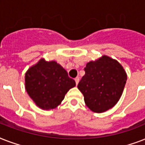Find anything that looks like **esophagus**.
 Here are the masks:
<instances>
[{"instance_id":"obj_1","label":"esophagus","mask_w":145,"mask_h":145,"mask_svg":"<svg viewBox=\"0 0 145 145\" xmlns=\"http://www.w3.org/2000/svg\"><path fill=\"white\" fill-rule=\"evenodd\" d=\"M74 80H75V82H76V85H77V84H78V83H79V80H80L79 77H76V78L74 79Z\"/></svg>"}]
</instances>
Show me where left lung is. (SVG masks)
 <instances>
[{
    "label": "left lung",
    "instance_id": "left-lung-1",
    "mask_svg": "<svg viewBox=\"0 0 145 145\" xmlns=\"http://www.w3.org/2000/svg\"><path fill=\"white\" fill-rule=\"evenodd\" d=\"M85 75L77 85L86 106L102 113L112 108L120 99L127 80L123 67L108 56L86 64Z\"/></svg>",
    "mask_w": 145,
    "mask_h": 145
}]
</instances>
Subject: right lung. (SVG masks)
I'll use <instances>...</instances> for the list:
<instances>
[{
	"label": "right lung",
	"mask_w": 145,
	"mask_h": 145,
	"mask_svg": "<svg viewBox=\"0 0 145 145\" xmlns=\"http://www.w3.org/2000/svg\"><path fill=\"white\" fill-rule=\"evenodd\" d=\"M25 85L36 105L43 110H51L61 104L76 83L56 61L40 59L26 71Z\"/></svg>",
	"instance_id": "right-lung-1"
}]
</instances>
